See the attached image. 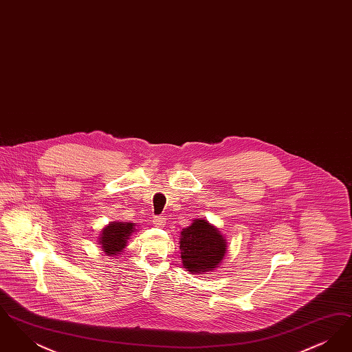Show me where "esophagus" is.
Listing matches in <instances>:
<instances>
[{
  "instance_id": "1",
  "label": "esophagus",
  "mask_w": 352,
  "mask_h": 352,
  "mask_svg": "<svg viewBox=\"0 0 352 352\" xmlns=\"http://www.w3.org/2000/svg\"><path fill=\"white\" fill-rule=\"evenodd\" d=\"M165 218L164 217H154L153 219V224L155 226V227H164L165 226Z\"/></svg>"
}]
</instances>
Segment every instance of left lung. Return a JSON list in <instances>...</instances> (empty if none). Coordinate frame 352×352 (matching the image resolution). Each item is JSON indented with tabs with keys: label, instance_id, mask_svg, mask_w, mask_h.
<instances>
[{
	"label": "left lung",
	"instance_id": "8db88e82",
	"mask_svg": "<svg viewBox=\"0 0 352 352\" xmlns=\"http://www.w3.org/2000/svg\"><path fill=\"white\" fill-rule=\"evenodd\" d=\"M179 250L184 268L191 274H208L218 269L228 252L227 240L206 219H194L181 231Z\"/></svg>",
	"mask_w": 352,
	"mask_h": 352
}]
</instances>
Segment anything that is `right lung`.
Wrapping results in <instances>:
<instances>
[{"label":"right lung","instance_id":"1","mask_svg":"<svg viewBox=\"0 0 352 352\" xmlns=\"http://www.w3.org/2000/svg\"><path fill=\"white\" fill-rule=\"evenodd\" d=\"M134 232H137L135 223L111 221L104 228H101L98 243L105 256L115 257L121 254L126 248V244Z\"/></svg>","mask_w":352,"mask_h":352}]
</instances>
